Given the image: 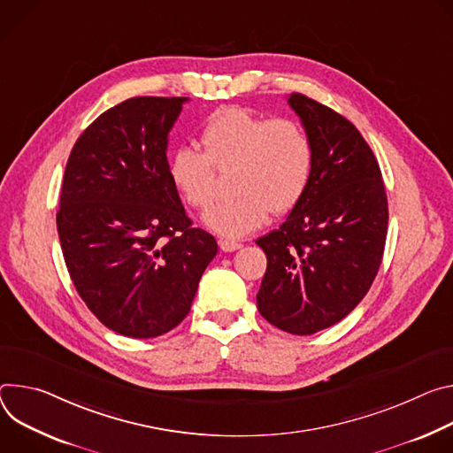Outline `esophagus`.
<instances>
[{
    "mask_svg": "<svg viewBox=\"0 0 453 453\" xmlns=\"http://www.w3.org/2000/svg\"><path fill=\"white\" fill-rule=\"evenodd\" d=\"M218 242H219V248L223 250V252H235V250L242 248V244H241V242L232 241V239H219Z\"/></svg>",
    "mask_w": 453,
    "mask_h": 453,
    "instance_id": "esophagus-1",
    "label": "esophagus"
}]
</instances>
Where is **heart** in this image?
I'll use <instances>...</instances> for the list:
<instances>
[{
    "label": "heart",
    "mask_w": 453,
    "mask_h": 453,
    "mask_svg": "<svg viewBox=\"0 0 453 453\" xmlns=\"http://www.w3.org/2000/svg\"><path fill=\"white\" fill-rule=\"evenodd\" d=\"M203 150L180 147L169 158V176L194 209L216 196V169H232L235 196L203 214L205 225L226 237L259 228L268 214L291 211L308 188L313 145L304 127L291 119H268L248 108L216 111L201 131Z\"/></svg>",
    "instance_id": "heart-1"
}]
</instances>
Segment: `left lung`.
<instances>
[{
    "instance_id": "1",
    "label": "left lung",
    "mask_w": 453,
    "mask_h": 453,
    "mask_svg": "<svg viewBox=\"0 0 453 453\" xmlns=\"http://www.w3.org/2000/svg\"><path fill=\"white\" fill-rule=\"evenodd\" d=\"M311 145L313 173L279 230L256 242L268 266L257 308L275 327L313 334L353 311L383 257L388 207L381 171L369 143L345 117L291 93Z\"/></svg>"
}]
</instances>
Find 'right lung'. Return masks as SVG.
I'll use <instances>...</instances> for the list:
<instances>
[{
  "instance_id": "add662e5",
  "label": "right lung",
  "mask_w": 453,
  "mask_h": 453,
  "mask_svg": "<svg viewBox=\"0 0 453 453\" xmlns=\"http://www.w3.org/2000/svg\"><path fill=\"white\" fill-rule=\"evenodd\" d=\"M187 100H124L84 129L65 171L58 232L68 273L89 311L129 338L174 329L218 254L169 176V131Z\"/></svg>"
}]
</instances>
